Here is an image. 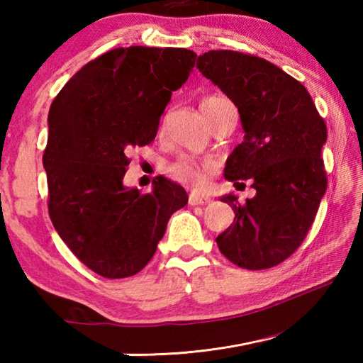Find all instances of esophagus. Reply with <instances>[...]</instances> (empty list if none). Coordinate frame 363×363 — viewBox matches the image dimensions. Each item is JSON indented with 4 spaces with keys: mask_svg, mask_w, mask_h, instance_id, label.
Listing matches in <instances>:
<instances>
[{
    "mask_svg": "<svg viewBox=\"0 0 363 363\" xmlns=\"http://www.w3.org/2000/svg\"><path fill=\"white\" fill-rule=\"evenodd\" d=\"M211 201V199H208V196L203 195H199V194H190L189 195V205L196 206V205H208Z\"/></svg>",
    "mask_w": 363,
    "mask_h": 363,
    "instance_id": "1",
    "label": "esophagus"
}]
</instances>
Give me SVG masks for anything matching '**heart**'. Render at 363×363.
I'll list each match as a JSON object with an SVG mask.
<instances>
[{"label": "heart", "instance_id": "b5f03b06", "mask_svg": "<svg viewBox=\"0 0 363 363\" xmlns=\"http://www.w3.org/2000/svg\"><path fill=\"white\" fill-rule=\"evenodd\" d=\"M225 101L227 99L223 96H210L201 101L200 107L201 110H210ZM210 171H211L210 163H200V162H195V160L182 158L179 162L171 164L168 168V174L177 182L187 184V186H194V187H201L206 184L208 173H210Z\"/></svg>", "mask_w": 363, "mask_h": 363}]
</instances>
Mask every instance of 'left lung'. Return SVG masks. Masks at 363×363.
<instances>
[{
  "label": "left lung",
  "instance_id": "8db88e82",
  "mask_svg": "<svg viewBox=\"0 0 363 363\" xmlns=\"http://www.w3.org/2000/svg\"><path fill=\"white\" fill-rule=\"evenodd\" d=\"M196 67L240 113L243 143L227 158L224 177L233 186L250 179L256 190L245 203L232 194L220 199L235 218L216 243L238 267H274L304 242L327 190V125L304 86L266 59L220 49Z\"/></svg>",
  "mask_w": 363,
  "mask_h": 363
}]
</instances>
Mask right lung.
<instances>
[{
    "label": "right lung",
    "instance_id": "add662e5",
    "mask_svg": "<svg viewBox=\"0 0 363 363\" xmlns=\"http://www.w3.org/2000/svg\"><path fill=\"white\" fill-rule=\"evenodd\" d=\"M195 59L184 48L112 49L82 67L49 108V218L72 253L102 277L143 270L171 214L187 205L186 190L167 177L157 176L149 194L125 187L123 177L128 152L155 139Z\"/></svg>",
    "mask_w": 363,
    "mask_h": 363
}]
</instances>
